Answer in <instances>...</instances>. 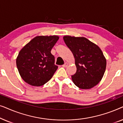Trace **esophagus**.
<instances>
[{"label":"esophagus","mask_w":123,"mask_h":123,"mask_svg":"<svg viewBox=\"0 0 123 123\" xmlns=\"http://www.w3.org/2000/svg\"><path fill=\"white\" fill-rule=\"evenodd\" d=\"M68 63H67V62H65V63H64V64L62 65V67H66L68 66Z\"/></svg>","instance_id":"34e87169"}]
</instances>
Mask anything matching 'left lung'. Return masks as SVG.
Returning a JSON list of instances; mask_svg holds the SVG:
<instances>
[{
    "label": "left lung",
    "instance_id": "left-lung-1",
    "mask_svg": "<svg viewBox=\"0 0 123 123\" xmlns=\"http://www.w3.org/2000/svg\"><path fill=\"white\" fill-rule=\"evenodd\" d=\"M63 39L74 57L77 71L72 75L73 83L83 90L95 87L102 80L106 67L102 50L84 37L65 35Z\"/></svg>",
    "mask_w": 123,
    "mask_h": 123
}]
</instances>
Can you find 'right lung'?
I'll use <instances>...</instances> for the list:
<instances>
[{
  "instance_id": "obj_1",
  "label": "right lung",
  "mask_w": 123,
  "mask_h": 123,
  "mask_svg": "<svg viewBox=\"0 0 123 123\" xmlns=\"http://www.w3.org/2000/svg\"><path fill=\"white\" fill-rule=\"evenodd\" d=\"M59 37L37 36L20 50L16 59L18 70L25 82L32 86L47 83L58 69L51 50Z\"/></svg>"
}]
</instances>
